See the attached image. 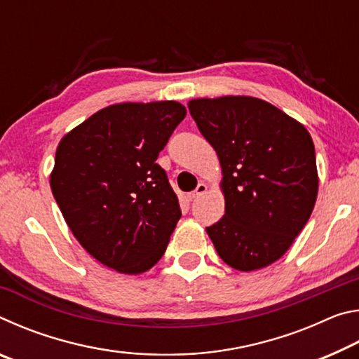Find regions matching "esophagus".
Segmentation results:
<instances>
[{"label": "esophagus", "mask_w": 359, "mask_h": 359, "mask_svg": "<svg viewBox=\"0 0 359 359\" xmlns=\"http://www.w3.org/2000/svg\"><path fill=\"white\" fill-rule=\"evenodd\" d=\"M205 190H208V185L203 184V182H201V184H198V187L194 188V190L190 193V198H191V199H194V198L201 196V194H204V193H205Z\"/></svg>", "instance_id": "esophagus-1"}]
</instances>
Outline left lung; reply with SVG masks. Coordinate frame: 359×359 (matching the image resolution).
<instances>
[{"instance_id": "8db88e82", "label": "left lung", "mask_w": 359, "mask_h": 359, "mask_svg": "<svg viewBox=\"0 0 359 359\" xmlns=\"http://www.w3.org/2000/svg\"><path fill=\"white\" fill-rule=\"evenodd\" d=\"M223 171L224 215L205 228L224 263L255 271L274 263L311 217L318 193L309 131L250 96L188 102Z\"/></svg>"}]
</instances>
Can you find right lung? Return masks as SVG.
<instances>
[{
    "mask_svg": "<svg viewBox=\"0 0 359 359\" xmlns=\"http://www.w3.org/2000/svg\"><path fill=\"white\" fill-rule=\"evenodd\" d=\"M185 115L175 101L114 104L58 144L53 198L81 245L111 269L141 274L166 252L182 210L156 158Z\"/></svg>",
    "mask_w": 359,
    "mask_h": 359,
    "instance_id": "right-lung-1",
    "label": "right lung"
}]
</instances>
